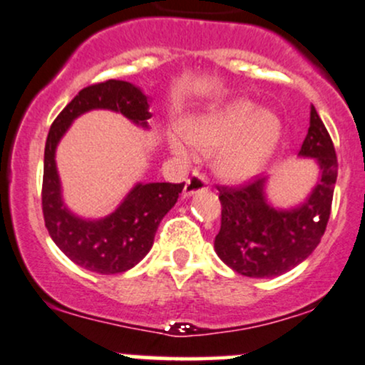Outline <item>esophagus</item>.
<instances>
[{"instance_id":"esophagus-1","label":"esophagus","mask_w":365,"mask_h":365,"mask_svg":"<svg viewBox=\"0 0 365 365\" xmlns=\"http://www.w3.org/2000/svg\"><path fill=\"white\" fill-rule=\"evenodd\" d=\"M207 187H209V185H207V180L204 178L202 175L194 173V175H192L190 178L187 180L185 188H183V197H190V195H194V194H197V192L206 190Z\"/></svg>"}]
</instances>
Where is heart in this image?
I'll return each mask as SVG.
<instances>
[{
    "mask_svg": "<svg viewBox=\"0 0 365 365\" xmlns=\"http://www.w3.org/2000/svg\"><path fill=\"white\" fill-rule=\"evenodd\" d=\"M282 120L271 110H257L252 101L237 99L182 123V135L192 148L212 154L215 173L225 182L244 183L261 171L282 139ZM178 158L190 156L178 135L170 137Z\"/></svg>",
    "mask_w": 365,
    "mask_h": 365,
    "instance_id": "obj_1",
    "label": "heart"
}]
</instances>
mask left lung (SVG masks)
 <instances>
[{"label":"left lung","mask_w":365,"mask_h":365,"mask_svg":"<svg viewBox=\"0 0 365 365\" xmlns=\"http://www.w3.org/2000/svg\"><path fill=\"white\" fill-rule=\"evenodd\" d=\"M300 158L316 159L321 177L311 195L292 209H276L266 199V178L240 187H221L217 257L238 274L273 278L299 266L319 245L328 225L338 161L328 130L311 106V127Z\"/></svg>","instance_id":"obj_1"}]
</instances>
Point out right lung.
<instances>
[{
    "label": "right lung",
    "mask_w": 365,
    "mask_h": 365,
    "mask_svg": "<svg viewBox=\"0 0 365 365\" xmlns=\"http://www.w3.org/2000/svg\"><path fill=\"white\" fill-rule=\"evenodd\" d=\"M91 110L121 113L148 128L149 98L125 81H106L86 87L63 108L49 128L44 149L43 215L53 242L70 261L99 274L125 273L139 264L154 244V235L166 212L177 204L185 183H137L110 216L83 220L63 204L58 177V142L75 118Z\"/></svg>",
    "instance_id": "add662e5"
}]
</instances>
